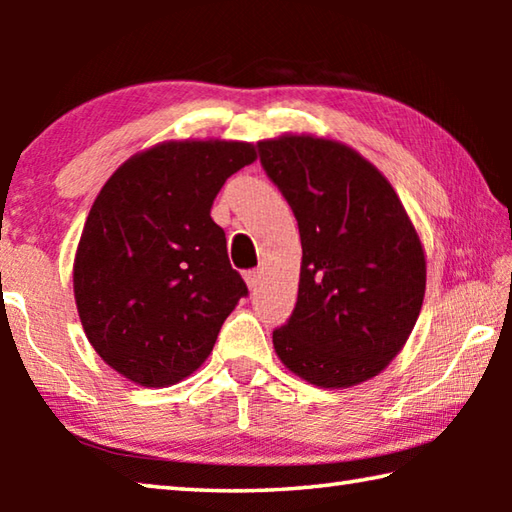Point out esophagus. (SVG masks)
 <instances>
[{"mask_svg": "<svg viewBox=\"0 0 512 512\" xmlns=\"http://www.w3.org/2000/svg\"><path fill=\"white\" fill-rule=\"evenodd\" d=\"M244 280H246V284H248V289L255 291L257 284H259V271H248V273H244Z\"/></svg>", "mask_w": 512, "mask_h": 512, "instance_id": "obj_1", "label": "esophagus"}]
</instances>
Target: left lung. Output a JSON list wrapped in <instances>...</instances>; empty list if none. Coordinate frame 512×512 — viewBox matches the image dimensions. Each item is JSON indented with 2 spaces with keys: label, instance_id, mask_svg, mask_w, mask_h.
I'll return each instance as SVG.
<instances>
[{
  "label": "left lung",
  "instance_id": "8db88e82",
  "mask_svg": "<svg viewBox=\"0 0 512 512\" xmlns=\"http://www.w3.org/2000/svg\"><path fill=\"white\" fill-rule=\"evenodd\" d=\"M262 167L296 214L298 302L273 348L318 388L377 377L420 316L427 259L400 196L348 144L316 135L262 140Z\"/></svg>",
  "mask_w": 512,
  "mask_h": 512
}]
</instances>
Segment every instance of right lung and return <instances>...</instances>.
Wrapping results in <instances>:
<instances>
[{"instance_id": "right-lung-1", "label": "right lung", "mask_w": 512, "mask_h": 512, "mask_svg": "<svg viewBox=\"0 0 512 512\" xmlns=\"http://www.w3.org/2000/svg\"><path fill=\"white\" fill-rule=\"evenodd\" d=\"M255 160L250 142H162L94 198L74 257L76 309L94 352L133 384L164 388L201 368L248 293L210 210Z\"/></svg>"}]
</instances>
